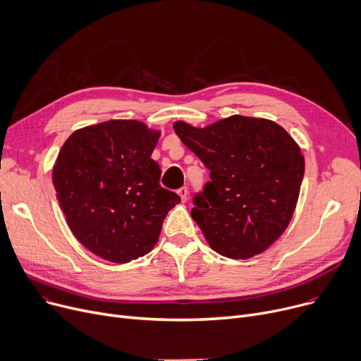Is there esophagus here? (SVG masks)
I'll return each instance as SVG.
<instances>
[{
    "label": "esophagus",
    "mask_w": 361,
    "mask_h": 361,
    "mask_svg": "<svg viewBox=\"0 0 361 361\" xmlns=\"http://www.w3.org/2000/svg\"><path fill=\"white\" fill-rule=\"evenodd\" d=\"M178 195L180 197L182 202H186V200H188V188H186V186H183V188L178 189Z\"/></svg>",
    "instance_id": "esophagus-1"
}]
</instances>
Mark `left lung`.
I'll return each instance as SVG.
<instances>
[{
    "label": "left lung",
    "mask_w": 361,
    "mask_h": 361,
    "mask_svg": "<svg viewBox=\"0 0 361 361\" xmlns=\"http://www.w3.org/2000/svg\"><path fill=\"white\" fill-rule=\"evenodd\" d=\"M173 130L209 171L190 216L211 249L231 259L265 252L298 205L305 175L299 144L277 122L242 115L204 128L176 121Z\"/></svg>",
    "instance_id": "left-lung-1"
}]
</instances>
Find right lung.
<instances>
[{"mask_svg":"<svg viewBox=\"0 0 361 361\" xmlns=\"http://www.w3.org/2000/svg\"><path fill=\"white\" fill-rule=\"evenodd\" d=\"M160 134L137 119H111L74 131L58 153L52 182L59 207L75 239L104 261L144 257L180 202L159 183L152 153Z\"/></svg>","mask_w":361,"mask_h":361,"instance_id":"obj_1","label":"right lung"}]
</instances>
